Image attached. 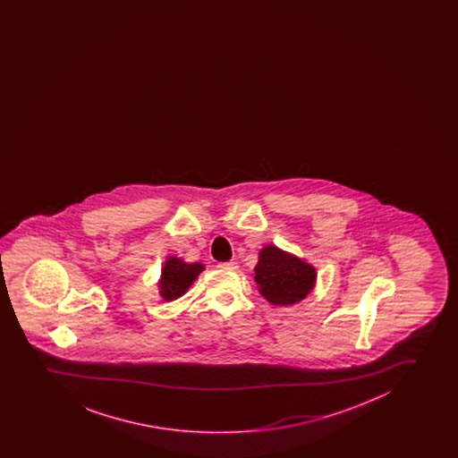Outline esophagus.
I'll list each match as a JSON object with an SVG mask.
<instances>
[{
    "label": "esophagus",
    "mask_w": 458,
    "mask_h": 458,
    "mask_svg": "<svg viewBox=\"0 0 458 458\" xmlns=\"http://www.w3.org/2000/svg\"><path fill=\"white\" fill-rule=\"evenodd\" d=\"M220 269H226V271H236L238 269V263L234 261H226V263H219Z\"/></svg>",
    "instance_id": "1"
}]
</instances>
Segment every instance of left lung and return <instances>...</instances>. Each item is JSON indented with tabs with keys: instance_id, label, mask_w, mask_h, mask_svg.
<instances>
[{
	"instance_id": "1",
	"label": "left lung",
	"mask_w": 458,
	"mask_h": 458,
	"mask_svg": "<svg viewBox=\"0 0 458 458\" xmlns=\"http://www.w3.org/2000/svg\"><path fill=\"white\" fill-rule=\"evenodd\" d=\"M253 271L259 293L274 305L302 301L317 279L313 266L276 246L265 247L259 252V265Z\"/></svg>"
}]
</instances>
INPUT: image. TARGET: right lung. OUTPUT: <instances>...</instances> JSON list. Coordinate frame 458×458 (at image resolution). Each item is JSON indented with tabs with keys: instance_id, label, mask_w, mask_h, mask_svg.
Instances as JSON below:
<instances>
[{
	"instance_id": "right-lung-1",
	"label": "right lung",
	"mask_w": 458,
	"mask_h": 458,
	"mask_svg": "<svg viewBox=\"0 0 458 458\" xmlns=\"http://www.w3.org/2000/svg\"><path fill=\"white\" fill-rule=\"evenodd\" d=\"M203 269L205 266L199 263L187 265L182 259L170 257L162 269V279H160L162 298L165 301H174L179 296H182Z\"/></svg>"
}]
</instances>
